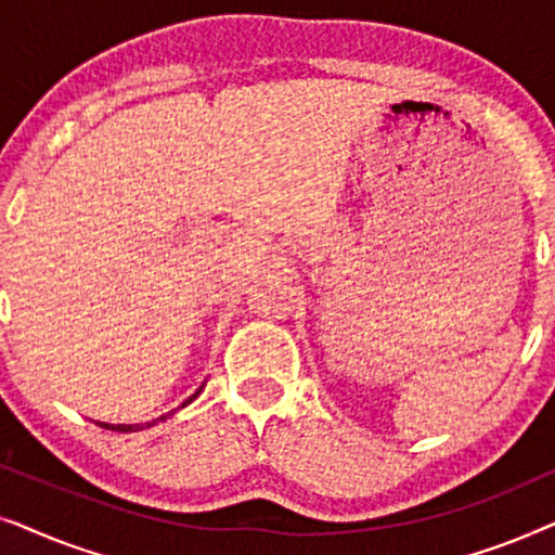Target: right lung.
Segmentation results:
<instances>
[{
    "mask_svg": "<svg viewBox=\"0 0 555 555\" xmlns=\"http://www.w3.org/2000/svg\"><path fill=\"white\" fill-rule=\"evenodd\" d=\"M202 389H204V384H202L199 389H196V391L192 393V397H189V399L184 401V404H181L179 409H184L186 404H192V401H194V399L199 397V393H202ZM173 412H177V409H173ZM173 412H166V414L158 416V420H154V422H146V424H105V422H98V424H101V427H105V429H111V431H124V435H126V431H141V429H149V427H154L156 422H166V420H169V416H171Z\"/></svg>",
    "mask_w": 555,
    "mask_h": 555,
    "instance_id": "obj_1",
    "label": "right lung"
}]
</instances>
